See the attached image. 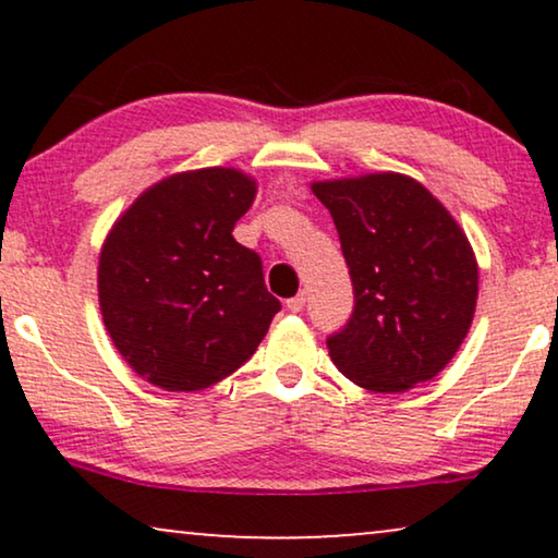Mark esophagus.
I'll return each instance as SVG.
<instances>
[{
	"instance_id": "obj_1",
	"label": "esophagus",
	"mask_w": 558,
	"mask_h": 558,
	"mask_svg": "<svg viewBox=\"0 0 558 558\" xmlns=\"http://www.w3.org/2000/svg\"><path fill=\"white\" fill-rule=\"evenodd\" d=\"M304 302H307V292H300L296 296H292V300H287V310L289 312H302Z\"/></svg>"
}]
</instances>
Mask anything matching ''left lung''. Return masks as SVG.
Returning a JSON list of instances; mask_svg holds the SVG:
<instances>
[{
    "mask_svg": "<svg viewBox=\"0 0 558 558\" xmlns=\"http://www.w3.org/2000/svg\"><path fill=\"white\" fill-rule=\"evenodd\" d=\"M353 281V315L327 338L353 384L396 393L437 376L477 302V262L457 220L407 174L315 182Z\"/></svg>",
    "mask_w": 558,
    "mask_h": 558,
    "instance_id": "left-lung-1",
    "label": "left lung"
}]
</instances>
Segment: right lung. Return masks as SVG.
<instances>
[{
	"label": "right lung",
	"instance_id": "add662e5",
	"mask_svg": "<svg viewBox=\"0 0 558 558\" xmlns=\"http://www.w3.org/2000/svg\"><path fill=\"white\" fill-rule=\"evenodd\" d=\"M256 182L172 174L136 197L98 258V302L121 357L165 391H201L256 353L281 310L262 256L233 239Z\"/></svg>",
	"mask_w": 558,
	"mask_h": 558
}]
</instances>
